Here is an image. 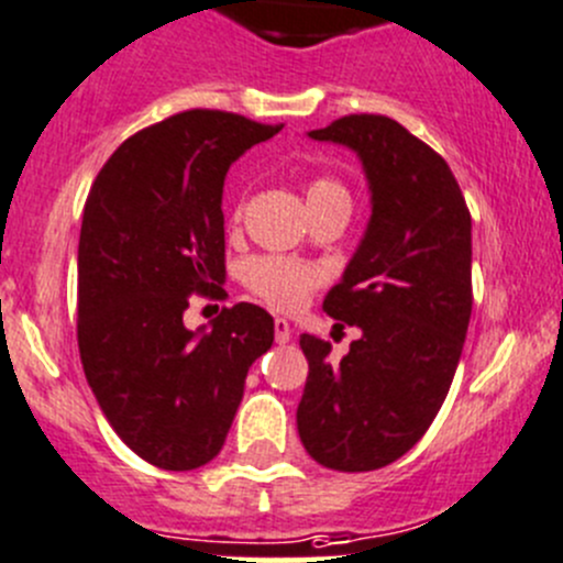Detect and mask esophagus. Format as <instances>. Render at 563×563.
Masks as SVG:
<instances>
[{
  "label": "esophagus",
  "mask_w": 563,
  "mask_h": 563,
  "mask_svg": "<svg viewBox=\"0 0 563 563\" xmlns=\"http://www.w3.org/2000/svg\"><path fill=\"white\" fill-rule=\"evenodd\" d=\"M275 339L277 344H288L291 341V324L286 319H275Z\"/></svg>",
  "instance_id": "34e87169"
}]
</instances>
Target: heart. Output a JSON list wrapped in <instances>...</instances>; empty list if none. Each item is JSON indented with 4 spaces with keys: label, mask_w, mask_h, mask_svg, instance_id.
Instances as JSON below:
<instances>
[{
    "label": "heart",
    "mask_w": 563,
    "mask_h": 563,
    "mask_svg": "<svg viewBox=\"0 0 563 563\" xmlns=\"http://www.w3.org/2000/svg\"><path fill=\"white\" fill-rule=\"evenodd\" d=\"M333 197H346L341 183L330 180V177H317V180L308 183V205ZM244 283L255 297L269 302L272 308L297 311V308L306 306V299L311 297L313 288H319L322 272L311 264L294 261V257L257 255L252 261H246Z\"/></svg>",
    "instance_id": "heart-1"
}]
</instances>
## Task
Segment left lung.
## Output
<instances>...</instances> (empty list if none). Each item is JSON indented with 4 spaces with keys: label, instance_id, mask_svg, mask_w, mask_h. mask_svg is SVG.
Masks as SVG:
<instances>
[{
    "label": "left lung",
    "instance_id": "8db88e82",
    "mask_svg": "<svg viewBox=\"0 0 563 563\" xmlns=\"http://www.w3.org/2000/svg\"><path fill=\"white\" fill-rule=\"evenodd\" d=\"M308 135L361 157L372 217L322 306L361 339L333 364L330 341L299 335L297 430L328 470L372 472L422 439L450 391L472 313V217L448 161L388 115H341Z\"/></svg>",
    "mask_w": 563,
    "mask_h": 563
}]
</instances>
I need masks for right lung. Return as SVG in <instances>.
<instances>
[{"mask_svg":"<svg viewBox=\"0 0 563 563\" xmlns=\"http://www.w3.org/2000/svg\"><path fill=\"white\" fill-rule=\"evenodd\" d=\"M283 124L186 110L124 141L93 180L77 250V344L119 439L172 472L217 459L275 319L252 302L210 330L188 302L224 297L222 188L230 163Z\"/></svg>","mask_w":563,"mask_h":563,"instance_id":"right-lung-1","label":"right lung"}]
</instances>
